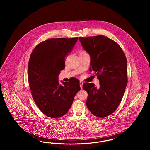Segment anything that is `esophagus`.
<instances>
[{
  "mask_svg": "<svg viewBox=\"0 0 150 150\" xmlns=\"http://www.w3.org/2000/svg\"><path fill=\"white\" fill-rule=\"evenodd\" d=\"M80 88H81V89H82L83 88V84H84V83H83V81H82L81 80H80Z\"/></svg>",
  "mask_w": 150,
  "mask_h": 150,
  "instance_id": "34e87169",
  "label": "esophagus"
}]
</instances>
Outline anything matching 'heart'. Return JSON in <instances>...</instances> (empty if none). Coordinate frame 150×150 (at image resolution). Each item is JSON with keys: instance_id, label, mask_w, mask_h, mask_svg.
I'll return each instance as SVG.
<instances>
[{"instance_id": "obj_1", "label": "heart", "mask_w": 150, "mask_h": 150, "mask_svg": "<svg viewBox=\"0 0 150 150\" xmlns=\"http://www.w3.org/2000/svg\"><path fill=\"white\" fill-rule=\"evenodd\" d=\"M83 52H81V53H83Z\"/></svg>"}]
</instances>
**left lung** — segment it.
I'll list each match as a JSON object with an SVG mask.
<instances>
[{"mask_svg":"<svg viewBox=\"0 0 150 150\" xmlns=\"http://www.w3.org/2000/svg\"><path fill=\"white\" fill-rule=\"evenodd\" d=\"M83 48L90 55V71L100 80V87L85 83L88 93L86 106L94 116L103 118L117 109L128 83L127 61L120 46L103 35L79 38Z\"/></svg>","mask_w":150,"mask_h":150,"instance_id":"left-lung-1","label":"left lung"}]
</instances>
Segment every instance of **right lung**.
I'll use <instances>...</instances> for the list:
<instances>
[{
	"label": "right lung",
	"instance_id": "add662e5",
	"mask_svg": "<svg viewBox=\"0 0 150 150\" xmlns=\"http://www.w3.org/2000/svg\"><path fill=\"white\" fill-rule=\"evenodd\" d=\"M78 40V37L48 39L37 45L31 54L28 71L31 92L37 106L48 117L57 119L66 114L80 90L78 79L61 81L62 85L58 81L65 57Z\"/></svg>",
	"mask_w": 150,
	"mask_h": 150
}]
</instances>
